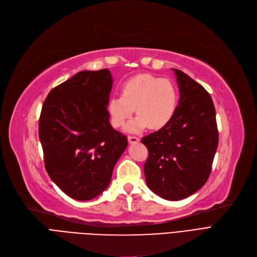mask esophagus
<instances>
[{
    "label": "esophagus",
    "instance_id": "esophagus-1",
    "mask_svg": "<svg viewBox=\"0 0 257 257\" xmlns=\"http://www.w3.org/2000/svg\"><path fill=\"white\" fill-rule=\"evenodd\" d=\"M128 142L130 144H137L140 142V139L138 137H133V136H129L128 137Z\"/></svg>",
    "mask_w": 257,
    "mask_h": 257
}]
</instances>
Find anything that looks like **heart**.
I'll return each mask as SVG.
<instances>
[{
  "mask_svg": "<svg viewBox=\"0 0 257 257\" xmlns=\"http://www.w3.org/2000/svg\"><path fill=\"white\" fill-rule=\"evenodd\" d=\"M178 89L172 81L148 74L126 80L120 87V96L107 102V112L111 125L123 127L136 108L138 116L127 126L130 132H140L149 126L153 130L167 126L177 111Z\"/></svg>",
  "mask_w": 257,
  "mask_h": 257,
  "instance_id": "1",
  "label": "heart"
}]
</instances>
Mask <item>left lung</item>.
Returning <instances> with one entry per match:
<instances>
[{"label": "left lung", "instance_id": "obj_1", "mask_svg": "<svg viewBox=\"0 0 257 257\" xmlns=\"http://www.w3.org/2000/svg\"><path fill=\"white\" fill-rule=\"evenodd\" d=\"M175 72L180 99L164 128L142 139L149 151L144 172L148 187L159 197L178 201L205 184L219 144L210 94L183 72Z\"/></svg>", "mask_w": 257, "mask_h": 257}]
</instances>
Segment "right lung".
<instances>
[{
	"mask_svg": "<svg viewBox=\"0 0 257 257\" xmlns=\"http://www.w3.org/2000/svg\"><path fill=\"white\" fill-rule=\"evenodd\" d=\"M108 69L82 71L54 87L44 102L38 136L50 178L69 197L87 201L109 185L127 138L109 123Z\"/></svg>",
	"mask_w": 257,
	"mask_h": 257,
	"instance_id": "1",
	"label": "right lung"
}]
</instances>
